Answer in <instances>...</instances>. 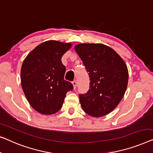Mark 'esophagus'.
<instances>
[{"label":"esophagus","instance_id":"34e87169","mask_svg":"<svg viewBox=\"0 0 153 153\" xmlns=\"http://www.w3.org/2000/svg\"><path fill=\"white\" fill-rule=\"evenodd\" d=\"M72 84H73V86H74V89H75L76 88V86H77V82L76 80H74L72 82Z\"/></svg>","mask_w":153,"mask_h":153}]
</instances>
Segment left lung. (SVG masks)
I'll return each mask as SVG.
<instances>
[{
	"mask_svg": "<svg viewBox=\"0 0 153 153\" xmlns=\"http://www.w3.org/2000/svg\"><path fill=\"white\" fill-rule=\"evenodd\" d=\"M75 51L89 76V89L79 94L85 113L94 117L108 114L114 109L126 93L128 70L114 50L101 44H79Z\"/></svg>",
	"mask_w": 153,
	"mask_h": 153,
	"instance_id": "left-lung-1",
	"label": "left lung"
}]
</instances>
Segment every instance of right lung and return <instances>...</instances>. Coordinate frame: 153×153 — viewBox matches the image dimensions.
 Wrapping results in <instances>:
<instances>
[{
    "label": "right lung",
    "instance_id": "add662e5",
    "mask_svg": "<svg viewBox=\"0 0 153 153\" xmlns=\"http://www.w3.org/2000/svg\"><path fill=\"white\" fill-rule=\"evenodd\" d=\"M72 44L58 41L45 42L31 51L23 62L21 82L27 101L34 109L45 115L62 108L71 82L64 79L66 67L62 57Z\"/></svg>",
    "mask_w": 153,
    "mask_h": 153
}]
</instances>
